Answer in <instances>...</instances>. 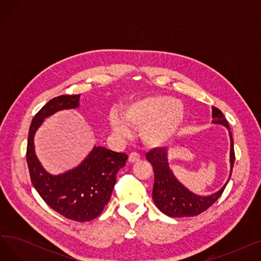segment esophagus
I'll use <instances>...</instances> for the list:
<instances>
[{"label": "esophagus", "mask_w": 261, "mask_h": 261, "mask_svg": "<svg viewBox=\"0 0 261 261\" xmlns=\"http://www.w3.org/2000/svg\"><path fill=\"white\" fill-rule=\"evenodd\" d=\"M140 160V154L138 152L135 151H132L130 154H129V162L130 163H135L138 162Z\"/></svg>", "instance_id": "1"}]
</instances>
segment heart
<instances>
[{"mask_svg": "<svg viewBox=\"0 0 261 261\" xmlns=\"http://www.w3.org/2000/svg\"><path fill=\"white\" fill-rule=\"evenodd\" d=\"M184 108L168 96H149L130 103L121 113L127 126L142 129L143 140L151 146H162L172 140L184 120ZM113 130L122 136L128 134L120 120L112 121Z\"/></svg>", "mask_w": 261, "mask_h": 261, "instance_id": "b5f03b06", "label": "heart"}]
</instances>
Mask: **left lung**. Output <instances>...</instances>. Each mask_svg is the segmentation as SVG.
<instances>
[{
  "label": "left lung",
  "mask_w": 261,
  "mask_h": 261,
  "mask_svg": "<svg viewBox=\"0 0 261 261\" xmlns=\"http://www.w3.org/2000/svg\"><path fill=\"white\" fill-rule=\"evenodd\" d=\"M213 110V122L220 123L229 129L228 122L223 113L216 107H212ZM230 139V173L225 185L217 193L208 196L201 197L191 193L185 188L169 169L167 161L166 148H154L146 154L148 162L151 164L154 172V184L152 198L158 208L169 217L181 218V217H194L200 215L210 208L212 205L221 197L226 184L228 183L232 167L235 163V151L234 141L229 131Z\"/></svg>",
  "instance_id": "obj_1"
}]
</instances>
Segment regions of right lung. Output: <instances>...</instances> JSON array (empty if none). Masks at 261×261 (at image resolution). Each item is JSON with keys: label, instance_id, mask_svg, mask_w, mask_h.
<instances>
[{"label": "right lung", "instance_id": "1", "mask_svg": "<svg viewBox=\"0 0 261 261\" xmlns=\"http://www.w3.org/2000/svg\"><path fill=\"white\" fill-rule=\"evenodd\" d=\"M80 95H60L45 103L32 120L26 161L31 181L50 208L70 220L86 222L97 218L111 198L116 174L128 155L105 147H94L78 167L59 175L46 172L35 154L34 136L45 117L79 106Z\"/></svg>", "mask_w": 261, "mask_h": 261}]
</instances>
